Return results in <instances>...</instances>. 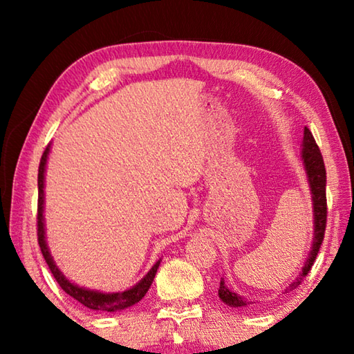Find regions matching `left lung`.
<instances>
[{
  "label": "left lung",
  "mask_w": 354,
  "mask_h": 354,
  "mask_svg": "<svg viewBox=\"0 0 354 354\" xmlns=\"http://www.w3.org/2000/svg\"><path fill=\"white\" fill-rule=\"evenodd\" d=\"M301 162L303 169L306 171L309 190H310V198H313V214H314V237L313 245H310L309 254L304 261V267L299 272L298 278L286 287L283 293H289L293 289H297L301 283V279L309 273L310 267L319 253L320 245L325 237V227H326V170L325 162H323L322 153L319 147L313 137V133L304 127V136L301 143ZM218 297L221 301L231 308H248L250 304H254L251 299H245L242 295H239L234 290H231L230 287L225 284V279L221 278L220 287H218ZM259 303V301H257Z\"/></svg>",
  "instance_id": "8db88e82"
}]
</instances>
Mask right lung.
I'll return each mask as SVG.
<instances>
[{"instance_id": "add662e5", "label": "right lung", "mask_w": 354, "mask_h": 354, "mask_svg": "<svg viewBox=\"0 0 354 354\" xmlns=\"http://www.w3.org/2000/svg\"><path fill=\"white\" fill-rule=\"evenodd\" d=\"M51 151V143L46 147V149L41 154L40 165H39V205H37V236H39V247L41 250V254H44L45 261L50 267L53 277L56 278L57 284L62 287V289L68 293L70 297H73L76 301H80L84 306L92 309V310H103V313H118V310H123L127 308L134 306L136 303H139L140 299L145 297L148 292L149 286H151L153 279L156 277V272H158L160 259L154 263V266L149 268V272L143 277L139 283L129 287L127 290L120 292H101L95 289H86V287H81L65 277V274L59 270L56 266L55 259L50 253V248H48L46 243V234H45V171H46V162L48 156Z\"/></svg>"}]
</instances>
